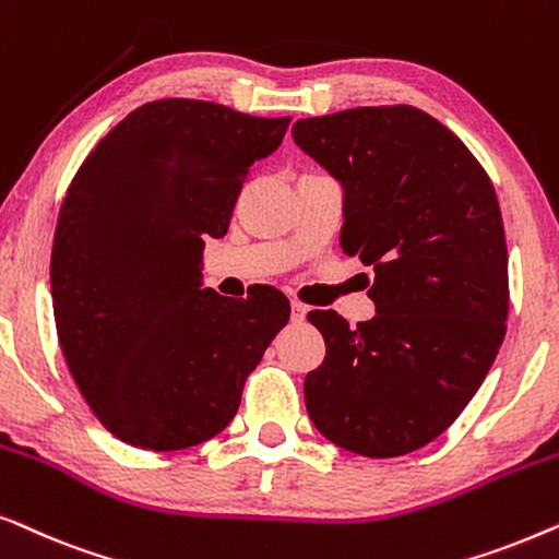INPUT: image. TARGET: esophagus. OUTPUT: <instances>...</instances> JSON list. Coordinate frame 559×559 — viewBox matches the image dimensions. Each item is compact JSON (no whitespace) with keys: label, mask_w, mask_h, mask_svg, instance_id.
Segmentation results:
<instances>
[{"label":"esophagus","mask_w":559,"mask_h":559,"mask_svg":"<svg viewBox=\"0 0 559 559\" xmlns=\"http://www.w3.org/2000/svg\"><path fill=\"white\" fill-rule=\"evenodd\" d=\"M289 308H293V320H295V323H302L305 316H308V305H302L300 300H293V305H289Z\"/></svg>","instance_id":"obj_1"}]
</instances>
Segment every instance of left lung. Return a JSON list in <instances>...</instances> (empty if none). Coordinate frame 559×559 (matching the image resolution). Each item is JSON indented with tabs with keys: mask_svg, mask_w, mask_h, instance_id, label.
Returning <instances> with one entry per match:
<instances>
[{
	"mask_svg": "<svg viewBox=\"0 0 559 559\" xmlns=\"http://www.w3.org/2000/svg\"><path fill=\"white\" fill-rule=\"evenodd\" d=\"M293 140L341 182V247L373 270L377 305L356 328L308 312L325 358L305 377V407L350 453H412L455 423L507 333L499 198L471 150L415 106L300 119Z\"/></svg>",
	"mask_w": 559,
	"mask_h": 559,
	"instance_id": "left-lung-1",
	"label": "left lung"
}]
</instances>
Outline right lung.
Returning <instances> with one entry per match:
<instances>
[{
  "label": "right lung",
  "mask_w": 559,
  "mask_h": 559,
  "mask_svg": "<svg viewBox=\"0 0 559 559\" xmlns=\"http://www.w3.org/2000/svg\"><path fill=\"white\" fill-rule=\"evenodd\" d=\"M287 127L159 98L75 173L52 239V312L83 400L121 442L167 453L211 440L287 325L289 300L270 285L239 302L201 287L205 239L226 236L249 167Z\"/></svg>",
  "instance_id": "add662e5"
}]
</instances>
